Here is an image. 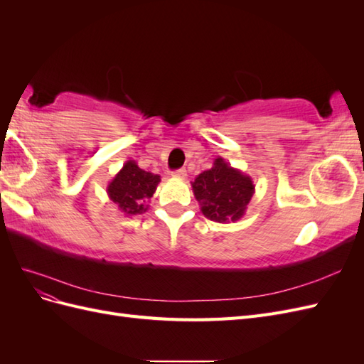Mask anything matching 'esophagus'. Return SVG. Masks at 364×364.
<instances>
[{
  "label": "esophagus",
  "instance_id": "esophagus-1",
  "mask_svg": "<svg viewBox=\"0 0 364 364\" xmlns=\"http://www.w3.org/2000/svg\"><path fill=\"white\" fill-rule=\"evenodd\" d=\"M171 176H173V178H176V179H185L186 178V170L185 168H179V170L173 171Z\"/></svg>",
  "mask_w": 364,
  "mask_h": 364
}]
</instances>
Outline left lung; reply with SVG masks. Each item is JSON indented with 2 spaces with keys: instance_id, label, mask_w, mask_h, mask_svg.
I'll return each mask as SVG.
<instances>
[{
  "instance_id": "left-lung-1",
  "label": "left lung",
  "mask_w": 364,
  "mask_h": 364,
  "mask_svg": "<svg viewBox=\"0 0 364 364\" xmlns=\"http://www.w3.org/2000/svg\"><path fill=\"white\" fill-rule=\"evenodd\" d=\"M191 186L202 214L217 223L238 222L255 194L250 176L230 167L222 156L214 159L211 168L197 176Z\"/></svg>"
}]
</instances>
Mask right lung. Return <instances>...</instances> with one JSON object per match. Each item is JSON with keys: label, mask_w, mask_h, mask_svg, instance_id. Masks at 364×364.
Instances as JSON below:
<instances>
[{"label": "right lung", "mask_w": 364, "mask_h": 364, "mask_svg": "<svg viewBox=\"0 0 364 364\" xmlns=\"http://www.w3.org/2000/svg\"><path fill=\"white\" fill-rule=\"evenodd\" d=\"M159 182V174L142 170L138 167L136 161L129 159L109 182L106 191L111 202L126 217L139 215L149 209L147 203L155 194Z\"/></svg>", "instance_id": "right-lung-1"}]
</instances>
